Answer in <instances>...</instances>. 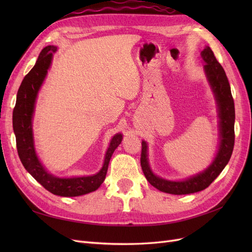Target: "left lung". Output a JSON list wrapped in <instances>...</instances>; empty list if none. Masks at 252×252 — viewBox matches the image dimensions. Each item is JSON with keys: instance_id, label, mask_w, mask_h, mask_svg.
Masks as SVG:
<instances>
[{"instance_id": "1", "label": "left lung", "mask_w": 252, "mask_h": 252, "mask_svg": "<svg viewBox=\"0 0 252 252\" xmlns=\"http://www.w3.org/2000/svg\"><path fill=\"white\" fill-rule=\"evenodd\" d=\"M201 57L205 63L204 70L206 78H207L212 93L215 94L218 105L220 130L219 149L215 159L204 171L183 181H170L158 177L151 170L148 162L147 143L142 141L141 166L145 178L152 186L158 189L159 191L166 193L180 195L202 191V190L207 188L218 178V175L223 171L232 155L234 146L235 112L229 82H228L222 65L218 62L209 46L204 48L201 52Z\"/></svg>"}]
</instances>
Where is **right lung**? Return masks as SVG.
Masks as SVG:
<instances>
[{"instance_id": "obj_1", "label": "right lung", "mask_w": 252, "mask_h": 252, "mask_svg": "<svg viewBox=\"0 0 252 252\" xmlns=\"http://www.w3.org/2000/svg\"><path fill=\"white\" fill-rule=\"evenodd\" d=\"M57 49L58 47L53 45L45 47L41 51L32 69L22 81L12 113V126L16 134L17 149L21 162L36 182H39L45 189L56 195L79 196L95 191L102 185L107 173L111 156L123 140V134L117 133L112 136L109 147L106 151L102 168L94 175L59 178L45 169L36 156L34 148L32 119L37 94L46 78L47 71L51 66L53 53Z\"/></svg>"}]
</instances>
